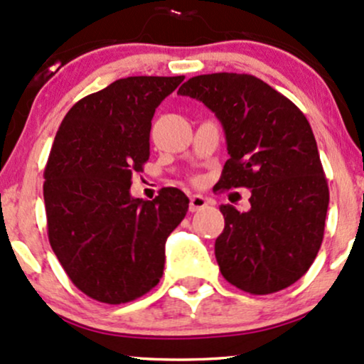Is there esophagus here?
I'll return each mask as SVG.
<instances>
[{
  "instance_id": "esophagus-1",
  "label": "esophagus",
  "mask_w": 364,
  "mask_h": 364,
  "mask_svg": "<svg viewBox=\"0 0 364 364\" xmlns=\"http://www.w3.org/2000/svg\"><path fill=\"white\" fill-rule=\"evenodd\" d=\"M208 205L207 198H203L201 195H193L190 198V212H198V210L205 208Z\"/></svg>"
}]
</instances>
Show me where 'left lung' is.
<instances>
[{"instance_id":"obj_1","label":"left lung","mask_w":364,"mask_h":364,"mask_svg":"<svg viewBox=\"0 0 364 364\" xmlns=\"http://www.w3.org/2000/svg\"><path fill=\"white\" fill-rule=\"evenodd\" d=\"M178 95L200 100L224 127L229 159L217 190L249 188L251 210L220 205V273L239 290L268 295L307 273L321 249L329 186L312 127L287 96L251 74L190 77Z\"/></svg>"}]
</instances>
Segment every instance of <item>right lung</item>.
I'll list each match as a JSON object with an SVG mask.
<instances>
[{
  "label": "right lung",
  "mask_w": 364,
  "mask_h": 364,
  "mask_svg": "<svg viewBox=\"0 0 364 364\" xmlns=\"http://www.w3.org/2000/svg\"><path fill=\"white\" fill-rule=\"evenodd\" d=\"M183 80H117L74 105L52 144L43 171L49 242L69 279L103 304H127L159 283L166 240L188 212L178 188L152 201L130 195L151 154L156 108Z\"/></svg>",
  "instance_id": "1"
}]
</instances>
